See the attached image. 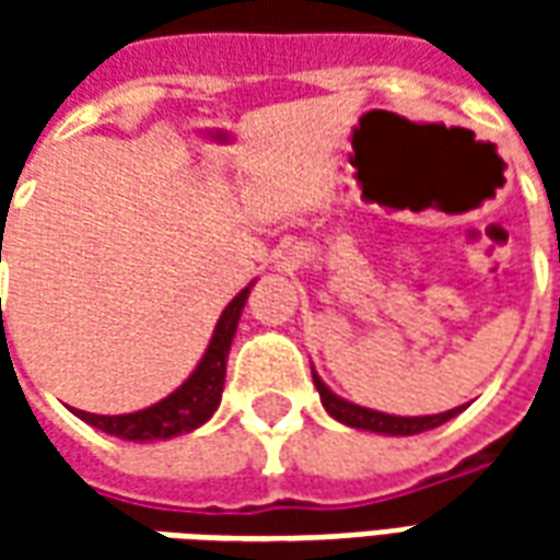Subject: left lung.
<instances>
[{
	"instance_id": "8db88e82",
	"label": "left lung",
	"mask_w": 560,
	"mask_h": 560,
	"mask_svg": "<svg viewBox=\"0 0 560 560\" xmlns=\"http://www.w3.org/2000/svg\"><path fill=\"white\" fill-rule=\"evenodd\" d=\"M312 377H315V387L320 393V401L332 420L345 422L351 429H363V432H377V434H420L429 432V429H438L441 422L453 420L462 408H453V411L444 413H429V417H396V413H381L372 411V408H363V405H353V401H345L341 396H336L332 389L317 377V372L312 369Z\"/></svg>"
}]
</instances>
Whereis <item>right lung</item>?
<instances>
[{
  "label": "right lung",
  "mask_w": 560,
  "mask_h": 560,
  "mask_svg": "<svg viewBox=\"0 0 560 560\" xmlns=\"http://www.w3.org/2000/svg\"><path fill=\"white\" fill-rule=\"evenodd\" d=\"M252 284L233 296L228 308L221 312L219 324L212 329L207 351L200 357V363L191 375L185 377L183 387H176L167 399L149 405L143 411L119 413V417H107V413H86L74 411L83 422H90L102 432L122 438V441H167L176 434L195 432L197 425L215 413L221 401V389H224V372H228V353H231V341L240 327V315H243L245 300H248Z\"/></svg>",
  "instance_id": "1"
}]
</instances>
